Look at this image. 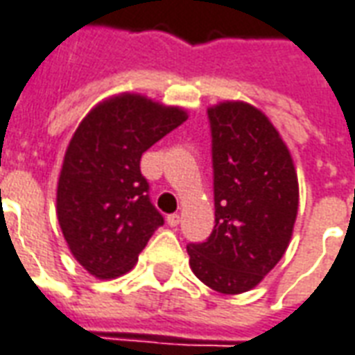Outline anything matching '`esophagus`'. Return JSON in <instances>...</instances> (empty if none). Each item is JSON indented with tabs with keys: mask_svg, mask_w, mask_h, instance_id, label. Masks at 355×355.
<instances>
[{
	"mask_svg": "<svg viewBox=\"0 0 355 355\" xmlns=\"http://www.w3.org/2000/svg\"><path fill=\"white\" fill-rule=\"evenodd\" d=\"M180 221H181L180 214H170V216L166 217V223L170 225V227H178V225H180Z\"/></svg>",
	"mask_w": 355,
	"mask_h": 355,
	"instance_id": "1",
	"label": "esophagus"
}]
</instances>
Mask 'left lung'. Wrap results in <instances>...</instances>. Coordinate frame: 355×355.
<instances>
[{
	"instance_id": "1",
	"label": "left lung",
	"mask_w": 355,
	"mask_h": 355,
	"mask_svg": "<svg viewBox=\"0 0 355 355\" xmlns=\"http://www.w3.org/2000/svg\"><path fill=\"white\" fill-rule=\"evenodd\" d=\"M216 227L189 244V265L217 293L259 286L284 257L299 209V181L280 132L252 103L208 110Z\"/></svg>"
}]
</instances>
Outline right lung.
<instances>
[{
	"label": "right lung",
	"mask_w": 355,
	"mask_h": 355,
	"mask_svg": "<svg viewBox=\"0 0 355 355\" xmlns=\"http://www.w3.org/2000/svg\"><path fill=\"white\" fill-rule=\"evenodd\" d=\"M187 117L183 107L123 92L92 107L69 139L56 216L71 255L96 278L132 270L153 232L164 225L149 200L139 160Z\"/></svg>",
	"instance_id": "add662e5"
}]
</instances>
